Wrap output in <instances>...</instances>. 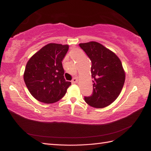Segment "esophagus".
I'll list each match as a JSON object with an SVG mask.
<instances>
[{"instance_id": "esophagus-1", "label": "esophagus", "mask_w": 151, "mask_h": 151, "mask_svg": "<svg viewBox=\"0 0 151 151\" xmlns=\"http://www.w3.org/2000/svg\"><path fill=\"white\" fill-rule=\"evenodd\" d=\"M78 82V78L77 76H75V77H74L72 80V83L73 84H75V83H77Z\"/></svg>"}]
</instances>
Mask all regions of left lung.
<instances>
[{"mask_svg": "<svg viewBox=\"0 0 151 151\" xmlns=\"http://www.w3.org/2000/svg\"><path fill=\"white\" fill-rule=\"evenodd\" d=\"M79 46L91 61L93 91L84 100L92 107H106L118 97L123 87L125 73L121 60L114 52L95 41L80 43Z\"/></svg>", "mask_w": 151, "mask_h": 151, "instance_id": "left-lung-1", "label": "left lung"}]
</instances>
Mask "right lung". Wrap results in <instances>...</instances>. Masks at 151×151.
Segmentation results:
<instances>
[{
	"mask_svg": "<svg viewBox=\"0 0 151 151\" xmlns=\"http://www.w3.org/2000/svg\"><path fill=\"white\" fill-rule=\"evenodd\" d=\"M68 50V45L49 43L28 61L24 81L30 94L37 101L46 104L58 101L71 85L64 78L62 62Z\"/></svg>",
	"mask_w": 151,
	"mask_h": 151,
	"instance_id": "add662e5",
	"label": "right lung"
}]
</instances>
